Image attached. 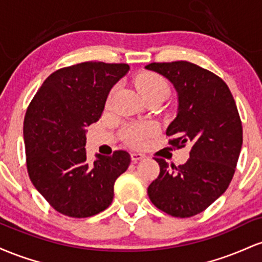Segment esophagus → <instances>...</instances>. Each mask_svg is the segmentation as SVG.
I'll return each instance as SVG.
<instances>
[{
    "mask_svg": "<svg viewBox=\"0 0 262 262\" xmlns=\"http://www.w3.org/2000/svg\"><path fill=\"white\" fill-rule=\"evenodd\" d=\"M130 156H132V161L133 162H138L139 160H141V159L145 158L141 152H132Z\"/></svg>",
    "mask_w": 262,
    "mask_h": 262,
    "instance_id": "1",
    "label": "esophagus"
}]
</instances>
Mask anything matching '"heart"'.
<instances>
[{
    "mask_svg": "<svg viewBox=\"0 0 262 262\" xmlns=\"http://www.w3.org/2000/svg\"><path fill=\"white\" fill-rule=\"evenodd\" d=\"M137 86L143 97L164 96L169 93V83L164 77L155 73H144L137 80ZM155 133V127L148 122H137L127 125L123 132V138L133 148H141L148 143L149 138Z\"/></svg>",
    "mask_w": 262,
    "mask_h": 262,
    "instance_id": "obj_1",
    "label": "heart"
}]
</instances>
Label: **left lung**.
Here are the masks:
<instances>
[{"label":"left lung","instance_id":"obj_1","mask_svg":"<svg viewBox=\"0 0 262 262\" xmlns=\"http://www.w3.org/2000/svg\"><path fill=\"white\" fill-rule=\"evenodd\" d=\"M175 86L177 117L166 129L169 144L191 148L186 164L164 159L160 173L148 187L152 204L177 218L203 212L227 191L243 144V125L229 87L221 77L188 61L151 62L145 66Z\"/></svg>","mask_w":262,"mask_h":262}]
</instances>
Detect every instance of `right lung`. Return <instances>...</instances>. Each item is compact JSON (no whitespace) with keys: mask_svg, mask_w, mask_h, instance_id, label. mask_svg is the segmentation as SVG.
<instances>
[{"mask_svg":"<svg viewBox=\"0 0 262 262\" xmlns=\"http://www.w3.org/2000/svg\"><path fill=\"white\" fill-rule=\"evenodd\" d=\"M128 64L86 61L47 77L29 103L23 123L27 171L47 202L61 214L87 218L110 207L117 177L130 155H96L87 162L86 128L101 118L108 93Z\"/></svg>","mask_w":262,"mask_h":262,"instance_id":"add662e5","label":"right lung"}]
</instances>
